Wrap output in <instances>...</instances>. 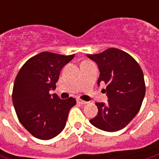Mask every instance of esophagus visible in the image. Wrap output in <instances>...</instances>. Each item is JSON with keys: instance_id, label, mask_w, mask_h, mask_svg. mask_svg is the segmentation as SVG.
<instances>
[{"instance_id": "1", "label": "esophagus", "mask_w": 159, "mask_h": 159, "mask_svg": "<svg viewBox=\"0 0 159 159\" xmlns=\"http://www.w3.org/2000/svg\"><path fill=\"white\" fill-rule=\"evenodd\" d=\"M76 102H77L78 104H81V105H86V104L88 103L87 101H84V100H80V99H77V100H76Z\"/></svg>"}]
</instances>
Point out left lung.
I'll list each match as a JSON object with an SVG mask.
<instances>
[{
	"label": "left lung",
	"mask_w": 159,
	"mask_h": 159,
	"mask_svg": "<svg viewBox=\"0 0 159 159\" xmlns=\"http://www.w3.org/2000/svg\"><path fill=\"white\" fill-rule=\"evenodd\" d=\"M87 56L99 67L98 85L107 84L104 91L108 97L107 103H95L98 114L89 122L104 131H118L126 127L140 109L146 93L142 70L129 53L114 48Z\"/></svg>",
	"instance_id": "8db88e82"
}]
</instances>
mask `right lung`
<instances>
[{
    "label": "right lung",
    "instance_id": "1",
    "mask_svg": "<svg viewBox=\"0 0 159 159\" xmlns=\"http://www.w3.org/2000/svg\"><path fill=\"white\" fill-rule=\"evenodd\" d=\"M53 52H42L28 59L16 76L12 102L23 126L40 140L57 136L66 126L70 108L76 100H61L54 90L60 70L74 58Z\"/></svg>",
    "mask_w": 159,
    "mask_h": 159
}]
</instances>
